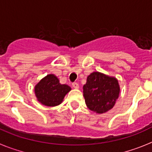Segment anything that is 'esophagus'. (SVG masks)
<instances>
[{"label": "esophagus", "mask_w": 152, "mask_h": 152, "mask_svg": "<svg viewBox=\"0 0 152 152\" xmlns=\"http://www.w3.org/2000/svg\"><path fill=\"white\" fill-rule=\"evenodd\" d=\"M73 87L74 88L78 89L79 88V84H78V83H73Z\"/></svg>", "instance_id": "obj_1"}]
</instances>
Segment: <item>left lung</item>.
I'll use <instances>...</instances> for the list:
<instances>
[{"instance_id":"1","label":"left lung","mask_w":152,"mask_h":152,"mask_svg":"<svg viewBox=\"0 0 152 152\" xmlns=\"http://www.w3.org/2000/svg\"><path fill=\"white\" fill-rule=\"evenodd\" d=\"M119 93L120 86L118 79L100 72L91 73L83 86L86 106L97 114H103L113 109Z\"/></svg>"}]
</instances>
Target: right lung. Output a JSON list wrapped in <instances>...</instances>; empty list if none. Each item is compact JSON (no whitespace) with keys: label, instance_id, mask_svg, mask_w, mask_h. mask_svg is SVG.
I'll list each match as a JSON object with an SVG mask.
<instances>
[{"label":"right lung","instance_id":"add662e5","mask_svg":"<svg viewBox=\"0 0 152 152\" xmlns=\"http://www.w3.org/2000/svg\"><path fill=\"white\" fill-rule=\"evenodd\" d=\"M71 91L66 84H61L55 75L48 74L34 86L38 101L46 106H56L63 102L65 95Z\"/></svg>","mask_w":152,"mask_h":152}]
</instances>
